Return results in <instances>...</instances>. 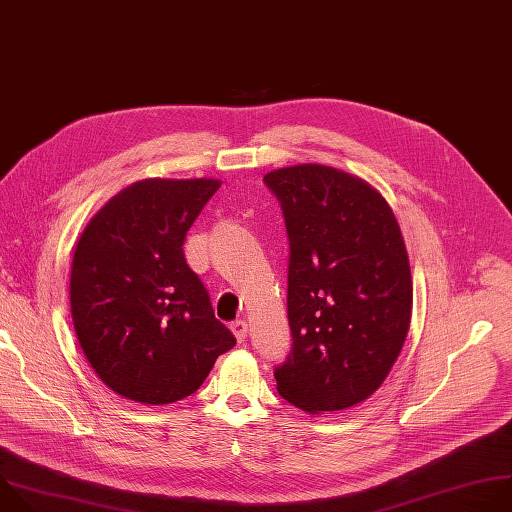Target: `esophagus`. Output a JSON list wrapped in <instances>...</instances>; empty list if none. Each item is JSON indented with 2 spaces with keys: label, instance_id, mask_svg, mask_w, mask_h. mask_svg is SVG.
<instances>
[{
  "label": "esophagus",
  "instance_id": "esophagus-1",
  "mask_svg": "<svg viewBox=\"0 0 512 512\" xmlns=\"http://www.w3.org/2000/svg\"><path fill=\"white\" fill-rule=\"evenodd\" d=\"M231 331L235 333V337H237V342L239 344H243L245 339H247V321L245 319H235V321H231Z\"/></svg>",
  "mask_w": 512,
  "mask_h": 512
}]
</instances>
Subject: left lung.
<instances>
[{"label": "left lung", "mask_w": 512, "mask_h": 512, "mask_svg": "<svg viewBox=\"0 0 512 512\" xmlns=\"http://www.w3.org/2000/svg\"><path fill=\"white\" fill-rule=\"evenodd\" d=\"M289 237L291 352L277 392L325 414L370 398L390 374L412 315V275L400 225L366 181L323 164L271 170Z\"/></svg>", "instance_id": "8db88e82"}]
</instances>
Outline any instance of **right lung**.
I'll use <instances>...</instances> for the list:
<instances>
[{"label": "right lung", "instance_id": "right-lung-1", "mask_svg": "<svg viewBox=\"0 0 512 512\" xmlns=\"http://www.w3.org/2000/svg\"><path fill=\"white\" fill-rule=\"evenodd\" d=\"M215 179H146L86 225L72 261L70 305L82 352L116 394L170 404L195 394L237 339L187 265V231Z\"/></svg>", "mask_w": 512, "mask_h": 512}]
</instances>
